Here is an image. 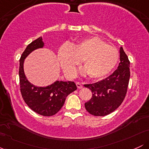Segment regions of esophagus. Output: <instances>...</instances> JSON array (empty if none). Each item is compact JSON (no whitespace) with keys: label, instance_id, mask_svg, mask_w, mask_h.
Returning a JSON list of instances; mask_svg holds the SVG:
<instances>
[{"label":"esophagus","instance_id":"obj_1","mask_svg":"<svg viewBox=\"0 0 149 149\" xmlns=\"http://www.w3.org/2000/svg\"><path fill=\"white\" fill-rule=\"evenodd\" d=\"M76 85H77V88H78V89L83 88V84H82V83H79V82H77Z\"/></svg>","mask_w":149,"mask_h":149}]
</instances>
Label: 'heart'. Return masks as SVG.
<instances>
[{
    "mask_svg": "<svg viewBox=\"0 0 149 149\" xmlns=\"http://www.w3.org/2000/svg\"><path fill=\"white\" fill-rule=\"evenodd\" d=\"M57 58L65 74L69 78L76 75V69L83 60L85 67L82 74L92 78H103L115 69L119 60L118 50L99 37L83 39L70 45L64 43L59 48Z\"/></svg>",
    "mask_w": 149,
    "mask_h": 149,
    "instance_id": "1",
    "label": "heart"
}]
</instances>
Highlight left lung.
Wrapping results in <instances>:
<instances>
[{
    "mask_svg": "<svg viewBox=\"0 0 149 149\" xmlns=\"http://www.w3.org/2000/svg\"><path fill=\"white\" fill-rule=\"evenodd\" d=\"M130 77V61L123 48L120 47L117 69L105 79L84 85L92 93L90 100L85 104L88 112L95 116H104L117 109L127 93Z\"/></svg>",
    "mask_w": 149,
    "mask_h": 149,
    "instance_id": "8db88e82",
    "label": "left lung"
}]
</instances>
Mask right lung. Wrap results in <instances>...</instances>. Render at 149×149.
Wrapping results in <instances>:
<instances>
[{"mask_svg":"<svg viewBox=\"0 0 149 149\" xmlns=\"http://www.w3.org/2000/svg\"><path fill=\"white\" fill-rule=\"evenodd\" d=\"M45 46L42 36L33 40L26 47L19 59L20 90L25 103L31 109L43 116L56 114L64 105L66 97L77 90L74 82L56 80L45 87H38L31 83L24 70L25 59L33 51Z\"/></svg>","mask_w":149,"mask_h":149,"instance_id":"1","label":"right lung"}]
</instances>
